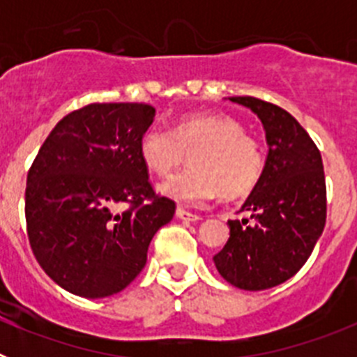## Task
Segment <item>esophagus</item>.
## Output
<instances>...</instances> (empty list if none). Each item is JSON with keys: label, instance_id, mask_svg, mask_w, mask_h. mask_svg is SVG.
Segmentation results:
<instances>
[{"label": "esophagus", "instance_id": "esophagus-1", "mask_svg": "<svg viewBox=\"0 0 357 357\" xmlns=\"http://www.w3.org/2000/svg\"><path fill=\"white\" fill-rule=\"evenodd\" d=\"M175 216L178 218V220H184V222H198V220H200V216H198L197 213H191V211L184 209V207H176Z\"/></svg>", "mask_w": 357, "mask_h": 357}]
</instances>
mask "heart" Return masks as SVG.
<instances>
[{"mask_svg":"<svg viewBox=\"0 0 357 357\" xmlns=\"http://www.w3.org/2000/svg\"><path fill=\"white\" fill-rule=\"evenodd\" d=\"M191 155V166L159 185V193L178 202H206L248 193L263 173L259 144L245 134L239 121L218 114H189L173 132L151 125L139 139V159L153 175L168 176Z\"/></svg>","mask_w":357,"mask_h":357,"instance_id":"obj_1","label":"heart"}]
</instances>
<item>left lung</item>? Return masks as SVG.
<instances>
[{"mask_svg": "<svg viewBox=\"0 0 357 357\" xmlns=\"http://www.w3.org/2000/svg\"><path fill=\"white\" fill-rule=\"evenodd\" d=\"M229 100L259 118L268 153L241 207L252 222L229 220V241L213 261L227 282L261 291L291 279L309 259L326 227V175L317 144L289 112L259 98Z\"/></svg>", "mask_w": 357, "mask_h": 357, "instance_id": "1", "label": "left lung"}]
</instances>
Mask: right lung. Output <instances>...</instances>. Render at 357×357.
<instances>
[{
    "label": "right lung",
    "mask_w": 357,
    "mask_h": 357,
    "mask_svg": "<svg viewBox=\"0 0 357 357\" xmlns=\"http://www.w3.org/2000/svg\"><path fill=\"white\" fill-rule=\"evenodd\" d=\"M155 109L91 103L50 132L26 178L28 239L40 268L84 298L123 291L146 264L151 238L175 202L157 197L139 159ZM121 203L131 207L115 211Z\"/></svg>",
    "instance_id": "right-lung-1"
}]
</instances>
